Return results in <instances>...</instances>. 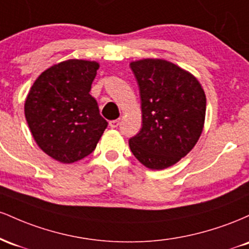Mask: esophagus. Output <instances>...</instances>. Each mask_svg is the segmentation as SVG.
I'll return each instance as SVG.
<instances>
[{"instance_id": "obj_1", "label": "esophagus", "mask_w": 249, "mask_h": 249, "mask_svg": "<svg viewBox=\"0 0 249 249\" xmlns=\"http://www.w3.org/2000/svg\"><path fill=\"white\" fill-rule=\"evenodd\" d=\"M108 125H110V127L115 128L119 125V121H118V119H115V121H110V122H108Z\"/></svg>"}]
</instances>
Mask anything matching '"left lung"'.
Returning <instances> with one entry per match:
<instances>
[{"instance_id":"obj_1","label":"left lung","mask_w":249,"mask_h":249,"mask_svg":"<svg viewBox=\"0 0 249 249\" xmlns=\"http://www.w3.org/2000/svg\"><path fill=\"white\" fill-rule=\"evenodd\" d=\"M139 88L142 125L128 139L131 151L152 170L172 166L194 147L202 132L206 96L187 71L162 59L130 64Z\"/></svg>"}]
</instances>
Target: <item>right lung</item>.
Masks as SVG:
<instances>
[{"mask_svg": "<svg viewBox=\"0 0 249 249\" xmlns=\"http://www.w3.org/2000/svg\"><path fill=\"white\" fill-rule=\"evenodd\" d=\"M99 65L69 59L36 79L24 105L37 145L56 160L71 164L93 152L107 122L90 95Z\"/></svg>", "mask_w": 249, "mask_h": 249, "instance_id": "right-lung-1", "label": "right lung"}]
</instances>
